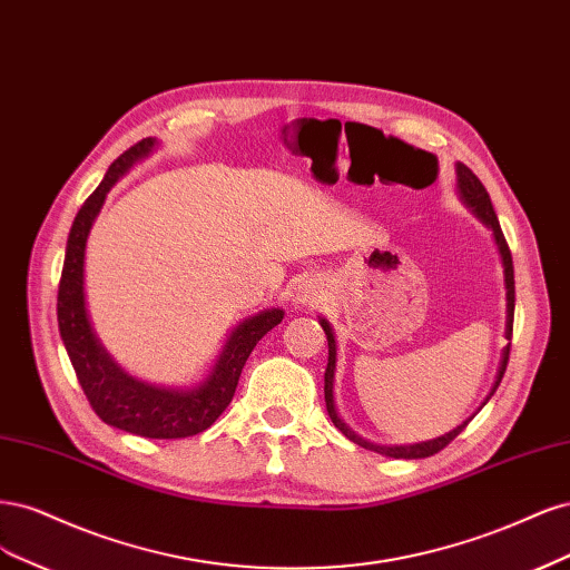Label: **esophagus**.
<instances>
[{
  "instance_id": "34e87169",
  "label": "esophagus",
  "mask_w": 570,
  "mask_h": 570,
  "mask_svg": "<svg viewBox=\"0 0 570 570\" xmlns=\"http://www.w3.org/2000/svg\"><path fill=\"white\" fill-rule=\"evenodd\" d=\"M324 298H326V291L320 279H303L296 288V301L305 307H320Z\"/></svg>"
}]
</instances>
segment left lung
Instances as JSON below:
<instances>
[{
    "label": "left lung",
    "instance_id": "obj_1",
    "mask_svg": "<svg viewBox=\"0 0 570 570\" xmlns=\"http://www.w3.org/2000/svg\"><path fill=\"white\" fill-rule=\"evenodd\" d=\"M456 179H459V191H462V198L466 200V204L473 208V213L479 215L483 223L492 229L494 234V242H498L500 246V253H502V263H504V282H507V347L502 353V364H500V372H498V381H494L490 395L485 397V402L492 397V393L498 391V385L502 383V376L507 372V364H509V351H511V334H513V303H517V291H513V261H511V250H509V244L507 238L502 234V227H500V219L498 215H494V208H492V200H490V194L488 189L483 187V181L475 177L464 163H456ZM324 334H326V341H328V364H326V372H324V400H326V412L328 416H332L334 426L347 438L353 440V443L362 445L364 450H374L379 454H385V456H395V459H424V456H431V454H438L440 450H445L452 440L462 433L466 429L469 421H464L462 426H456L454 431L440 435L435 440H429V443H419V445H407V448H383V445H372L366 443V440L357 438L351 429H347L343 421L338 419L336 414V405H334V370H336V341H334V334H332V326H328L326 320L320 322ZM483 402V405H485Z\"/></svg>",
    "mask_w": 570,
    "mask_h": 570
}]
</instances>
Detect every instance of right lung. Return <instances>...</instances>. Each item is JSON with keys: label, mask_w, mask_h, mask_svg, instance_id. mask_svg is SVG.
<instances>
[{"label": "right lung", "mask_w": 570, "mask_h": 570, "mask_svg": "<svg viewBox=\"0 0 570 570\" xmlns=\"http://www.w3.org/2000/svg\"><path fill=\"white\" fill-rule=\"evenodd\" d=\"M156 141L146 137L120 154L111 168H108L101 185L89 194L82 208L76 215V223L68 234L66 261L59 282V332L72 370L82 385L91 410L108 426L135 433L141 438H187L206 431L215 424V419L227 410L234 397L238 376H242L244 364L269 328L284 320L282 309H267L238 324L223 355H219L213 374L194 391H165L156 385H146L127 376L120 366L108 357V353L99 345L85 307V286H82V265H85V246L91 223L104 206L106 191L111 189L118 177L130 168V165L151 151Z\"/></svg>", "instance_id": "obj_1"}]
</instances>
